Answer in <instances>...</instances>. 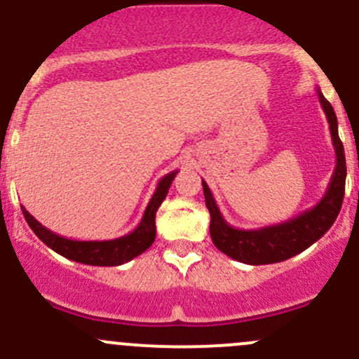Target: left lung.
I'll list each match as a JSON object with an SVG mask.
<instances>
[{"label":"left lung","instance_id":"8db88e82","mask_svg":"<svg viewBox=\"0 0 359 359\" xmlns=\"http://www.w3.org/2000/svg\"><path fill=\"white\" fill-rule=\"evenodd\" d=\"M316 92L321 107L327 114L328 125H330L337 163L327 193L313 208L306 210L287 222L276 224V226L248 231L236 229L226 222L213 200L208 184L203 180L205 203L210 212V236H212L213 245L231 259L250 264V266L281 262V260L290 259L316 243L335 222L340 206H342L344 189H346V154H344V146L339 139V125H337L334 107L325 99L320 88Z\"/></svg>","mask_w":359,"mask_h":359}]
</instances>
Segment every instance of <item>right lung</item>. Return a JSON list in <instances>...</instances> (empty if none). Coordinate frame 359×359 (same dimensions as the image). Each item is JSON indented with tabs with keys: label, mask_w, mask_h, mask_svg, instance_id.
Here are the masks:
<instances>
[{
	"label": "right lung",
	"mask_w": 359,
	"mask_h": 359,
	"mask_svg": "<svg viewBox=\"0 0 359 359\" xmlns=\"http://www.w3.org/2000/svg\"><path fill=\"white\" fill-rule=\"evenodd\" d=\"M177 175L175 172H170L158 182L156 191L153 198L147 203V208L144 212L142 220L132 233L125 234L116 240H104V241H79L69 240V238L60 236L53 231L46 229L45 226L38 222L31 213L22 206V213L27 220L29 227L34 231L36 236L53 250L59 255L66 259L74 260V262L86 264V266H121L128 260L135 259L137 255L146 252L151 245L154 243L156 238V212L163 200L168 194L170 186Z\"/></svg>",
	"instance_id": "right-lung-1"
}]
</instances>
